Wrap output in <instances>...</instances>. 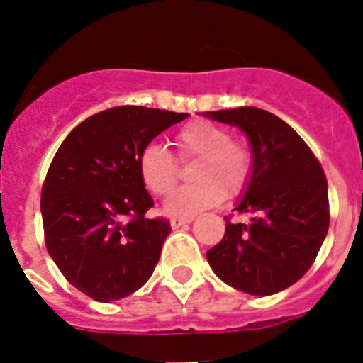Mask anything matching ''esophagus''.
<instances>
[{
  "instance_id": "esophagus-1",
  "label": "esophagus",
  "mask_w": 363,
  "mask_h": 363,
  "mask_svg": "<svg viewBox=\"0 0 363 363\" xmlns=\"http://www.w3.org/2000/svg\"><path fill=\"white\" fill-rule=\"evenodd\" d=\"M192 220H194L192 216H174V218H171V227L172 229H178V227L191 223Z\"/></svg>"
}]
</instances>
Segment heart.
I'll return each instance as SVG.
<instances>
[{
  "label": "heart",
  "mask_w": 363,
  "mask_h": 363,
  "mask_svg": "<svg viewBox=\"0 0 363 363\" xmlns=\"http://www.w3.org/2000/svg\"><path fill=\"white\" fill-rule=\"evenodd\" d=\"M176 158L196 163L191 169L194 184L172 192L167 200L169 214L191 216L220 203L223 196H238L251 182L255 154L249 143L233 138L227 127L196 120L174 134ZM138 172L143 187L154 196H167L179 178V165L162 145L150 143L138 156Z\"/></svg>",
  "instance_id": "obj_1"
}]
</instances>
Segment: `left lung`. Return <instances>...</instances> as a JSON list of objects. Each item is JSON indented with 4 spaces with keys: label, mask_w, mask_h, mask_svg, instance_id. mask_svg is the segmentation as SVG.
I'll return each mask as SVG.
<instances>
[{
    "label": "left lung",
    "mask_w": 363,
    "mask_h": 363,
    "mask_svg": "<svg viewBox=\"0 0 363 363\" xmlns=\"http://www.w3.org/2000/svg\"><path fill=\"white\" fill-rule=\"evenodd\" d=\"M205 116L240 127L255 154L251 182L234 209L251 214V223L225 216L223 238L207 251L211 267L243 293L287 289L309 271L329 229L325 172L296 130L271 112L240 107Z\"/></svg>",
    "instance_id": "left-lung-1"
}]
</instances>
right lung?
Returning a JSON list of instances; mask_svg holds the SVG:
<instances>
[{"instance_id":"add662e5","label":"right lung","mask_w":363,"mask_h":363,"mask_svg":"<svg viewBox=\"0 0 363 363\" xmlns=\"http://www.w3.org/2000/svg\"><path fill=\"white\" fill-rule=\"evenodd\" d=\"M189 114L162 108H107L63 140L41 187L47 251L67 281L96 301L138 291L158 264L171 233L167 218H147L154 201L138 156Z\"/></svg>"}]
</instances>
